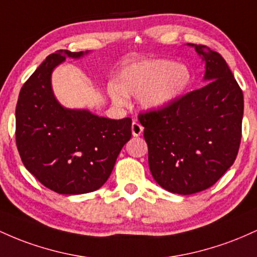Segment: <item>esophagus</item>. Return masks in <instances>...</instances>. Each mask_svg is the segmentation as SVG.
<instances>
[{"instance_id":"1","label":"esophagus","mask_w":257,"mask_h":257,"mask_svg":"<svg viewBox=\"0 0 257 257\" xmlns=\"http://www.w3.org/2000/svg\"><path fill=\"white\" fill-rule=\"evenodd\" d=\"M131 130H132V135H134V137H138L141 136V134L143 132V126L141 125V123L136 122V121H134V122H132Z\"/></svg>"}]
</instances>
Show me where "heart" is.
Wrapping results in <instances>:
<instances>
[{
  "label": "heart",
  "mask_w": 257,
  "mask_h": 257,
  "mask_svg": "<svg viewBox=\"0 0 257 257\" xmlns=\"http://www.w3.org/2000/svg\"><path fill=\"white\" fill-rule=\"evenodd\" d=\"M192 81L187 65L169 59H148L126 65L117 81L108 85V93L114 104L125 106L128 96L138 97L147 110H161L175 103Z\"/></svg>",
  "instance_id": "heart-1"
}]
</instances>
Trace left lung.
<instances>
[{
  "label": "left lung",
  "mask_w": 257,
  "mask_h": 257,
  "mask_svg": "<svg viewBox=\"0 0 257 257\" xmlns=\"http://www.w3.org/2000/svg\"><path fill=\"white\" fill-rule=\"evenodd\" d=\"M187 46L203 60L207 83L138 117L153 177L164 189L182 195L207 189L233 165L244 111L243 92L221 54L203 45Z\"/></svg>",
  "instance_id": "8db88e82"
}]
</instances>
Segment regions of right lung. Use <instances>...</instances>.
<instances>
[{"mask_svg":"<svg viewBox=\"0 0 257 257\" xmlns=\"http://www.w3.org/2000/svg\"><path fill=\"white\" fill-rule=\"evenodd\" d=\"M90 53L60 50L29 77L16 109V141L23 164L43 186L59 194L97 191L131 138L132 120H113L88 109L65 108L52 88V74L66 58Z\"/></svg>","mask_w":257,"mask_h":257,"instance_id":"1","label":"right lung"}]
</instances>
